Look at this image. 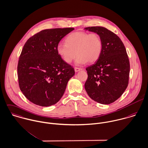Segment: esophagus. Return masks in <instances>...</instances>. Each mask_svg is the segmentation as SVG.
Segmentation results:
<instances>
[{
    "instance_id": "1",
    "label": "esophagus",
    "mask_w": 148,
    "mask_h": 148,
    "mask_svg": "<svg viewBox=\"0 0 148 148\" xmlns=\"http://www.w3.org/2000/svg\"><path fill=\"white\" fill-rule=\"evenodd\" d=\"M82 70V68H78V67H75V72H78L79 71Z\"/></svg>"
}]
</instances>
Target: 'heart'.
Here are the masks:
<instances>
[{
	"label": "heart",
	"mask_w": 148,
	"mask_h": 148,
	"mask_svg": "<svg viewBox=\"0 0 148 148\" xmlns=\"http://www.w3.org/2000/svg\"><path fill=\"white\" fill-rule=\"evenodd\" d=\"M102 49V42L98 34L77 32L71 34L65 42H60L57 47L58 53L64 61L70 63L76 59L77 65L88 61L94 62L98 60Z\"/></svg>",
	"instance_id": "b5f03b06"
}]
</instances>
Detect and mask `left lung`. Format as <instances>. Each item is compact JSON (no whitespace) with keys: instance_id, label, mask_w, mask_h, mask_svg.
Wrapping results in <instances>:
<instances>
[{"instance_id":"8db88e82","label":"left lung","mask_w":148,"mask_h":148,"mask_svg":"<svg viewBox=\"0 0 148 148\" xmlns=\"http://www.w3.org/2000/svg\"><path fill=\"white\" fill-rule=\"evenodd\" d=\"M85 29L98 34L102 42L98 60L86 69L88 78L85 89L94 101L109 104L121 97L129 84L130 62L126 50L120 38L107 29Z\"/></svg>"}]
</instances>
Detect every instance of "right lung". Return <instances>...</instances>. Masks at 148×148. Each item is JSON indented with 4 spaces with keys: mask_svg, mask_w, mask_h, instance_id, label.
Instances as JSON below:
<instances>
[{
    "mask_svg": "<svg viewBox=\"0 0 148 148\" xmlns=\"http://www.w3.org/2000/svg\"><path fill=\"white\" fill-rule=\"evenodd\" d=\"M72 27L45 29L30 37L19 58L17 71L20 90L35 104L48 107L57 103L74 76L72 66L65 62L57 47Z\"/></svg>",
    "mask_w": 148,
    "mask_h": 148,
    "instance_id": "right-lung-1",
    "label": "right lung"
}]
</instances>
